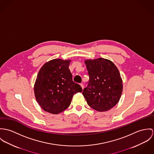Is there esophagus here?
<instances>
[{
	"label": "esophagus",
	"mask_w": 154,
	"mask_h": 154,
	"mask_svg": "<svg viewBox=\"0 0 154 154\" xmlns=\"http://www.w3.org/2000/svg\"><path fill=\"white\" fill-rule=\"evenodd\" d=\"M80 86H81V87H82V89H83H83H84V85H83V84H82V83H81V84H80Z\"/></svg>",
	"instance_id": "esophagus-1"
}]
</instances>
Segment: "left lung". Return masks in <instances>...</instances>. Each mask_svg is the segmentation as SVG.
<instances>
[{
	"label": "left lung",
	"instance_id": "1",
	"mask_svg": "<svg viewBox=\"0 0 154 154\" xmlns=\"http://www.w3.org/2000/svg\"><path fill=\"white\" fill-rule=\"evenodd\" d=\"M90 79L83 95L89 106L99 112L111 109L119 101L123 82L119 71L109 60L85 61Z\"/></svg>",
	"mask_w": 154,
	"mask_h": 154
}]
</instances>
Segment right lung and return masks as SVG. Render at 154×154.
Instances as JSON below:
<instances>
[{"label": "right lung", "mask_w": 154, "mask_h": 154, "mask_svg": "<svg viewBox=\"0 0 154 154\" xmlns=\"http://www.w3.org/2000/svg\"><path fill=\"white\" fill-rule=\"evenodd\" d=\"M70 62V60L54 59L39 71L34 85L35 96L45 112L60 113L70 105L73 95L82 91L81 86L72 81Z\"/></svg>", "instance_id": "right-lung-1"}]
</instances>
